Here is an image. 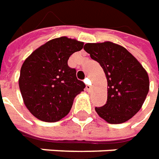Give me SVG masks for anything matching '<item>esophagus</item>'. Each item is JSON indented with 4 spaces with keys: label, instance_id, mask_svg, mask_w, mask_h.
<instances>
[{
    "label": "esophagus",
    "instance_id": "obj_1",
    "mask_svg": "<svg viewBox=\"0 0 159 159\" xmlns=\"http://www.w3.org/2000/svg\"><path fill=\"white\" fill-rule=\"evenodd\" d=\"M84 82H85V84H86V85H85V89H86V91H90L91 89H92V86H91V85H90V80L89 79H85V80H84Z\"/></svg>",
    "mask_w": 159,
    "mask_h": 159
}]
</instances>
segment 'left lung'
I'll use <instances>...</instances> for the list:
<instances>
[{"mask_svg":"<svg viewBox=\"0 0 159 159\" xmlns=\"http://www.w3.org/2000/svg\"><path fill=\"white\" fill-rule=\"evenodd\" d=\"M84 49L103 69L108 84L106 103L96 112L111 124H120L139 111L149 92L146 69L124 47L112 42L88 43Z\"/></svg>","mask_w":159,"mask_h":159,"instance_id":"obj_1","label":"left lung"}]
</instances>
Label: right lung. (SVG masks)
I'll use <instances>...</instances> for the list:
<instances>
[{
  "label": "right lung",
  "instance_id": "right-lung-1",
  "mask_svg": "<svg viewBox=\"0 0 159 159\" xmlns=\"http://www.w3.org/2000/svg\"><path fill=\"white\" fill-rule=\"evenodd\" d=\"M83 46V42L67 37L54 38L25 60L19 85L25 105L36 118L55 122L69 113L75 97L85 85L67 61Z\"/></svg>",
  "mask_w": 159,
  "mask_h": 159
}]
</instances>
